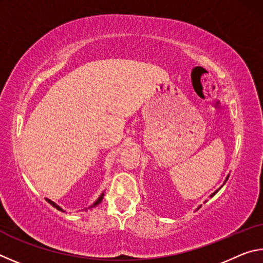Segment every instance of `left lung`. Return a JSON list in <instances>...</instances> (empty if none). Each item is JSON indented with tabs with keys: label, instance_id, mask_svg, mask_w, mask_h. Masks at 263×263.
Wrapping results in <instances>:
<instances>
[{
	"label": "left lung",
	"instance_id": "1",
	"mask_svg": "<svg viewBox=\"0 0 263 263\" xmlns=\"http://www.w3.org/2000/svg\"><path fill=\"white\" fill-rule=\"evenodd\" d=\"M229 176H230V175H228V176H226V179H225V181H224V183H222V185H224V184H225V182L229 180ZM222 185H221V186H222ZM221 186H220V188H221ZM220 188H219V189H217V190L215 191V193H212V194L210 195V198H211V197H213V196H215V195H216V194L218 193V191H219V190H220ZM201 206H202V205H199V206H198L197 209H199V208H201Z\"/></svg>",
	"mask_w": 263,
	"mask_h": 263
}]
</instances>
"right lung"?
I'll return each instance as SVG.
<instances>
[{
  "mask_svg": "<svg viewBox=\"0 0 263 263\" xmlns=\"http://www.w3.org/2000/svg\"><path fill=\"white\" fill-rule=\"evenodd\" d=\"M103 197H104V191H103V193H102L100 196H99V198H97L96 199V201L94 202V203H92L91 204V205L90 206H88V208H86V209H83V210H88V209H92V208H95V206H97V205H99V204L102 202V199H103ZM46 199V202L47 203H50L51 204V205L53 206V208H55L57 209V210H59V211H61V212H65V210H64V209H62L61 206H59V205H58V204L57 203H54V202H53V201H51V199H48V198H45Z\"/></svg>",
  "mask_w": 263,
  "mask_h": 263,
  "instance_id": "1",
  "label": "right lung"
}]
</instances>
